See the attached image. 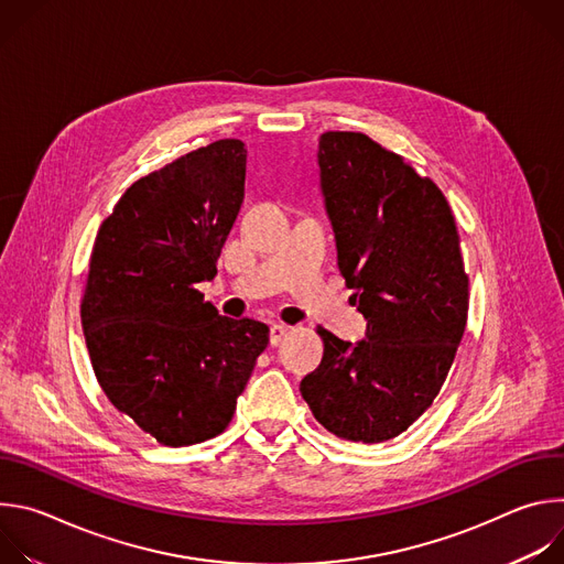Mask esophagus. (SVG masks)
<instances>
[{
    "label": "esophagus",
    "mask_w": 564,
    "mask_h": 564,
    "mask_svg": "<svg viewBox=\"0 0 564 564\" xmlns=\"http://www.w3.org/2000/svg\"><path fill=\"white\" fill-rule=\"evenodd\" d=\"M290 333V328L288 326H283V324H274L272 328H270V344L272 346H279L283 339H285V335Z\"/></svg>",
    "instance_id": "1"
}]
</instances>
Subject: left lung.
Returning a JSON list of instances; mask_svg holds the SVG:
<instances>
[{"mask_svg":"<svg viewBox=\"0 0 564 564\" xmlns=\"http://www.w3.org/2000/svg\"><path fill=\"white\" fill-rule=\"evenodd\" d=\"M316 158L339 270L368 333L352 344L318 326L324 359L301 394L333 435L379 444L440 394L466 328L468 274L446 196L404 155L359 131H326Z\"/></svg>","mask_w":564,"mask_h":564,"instance_id":"1","label":"left lung"}]
</instances>
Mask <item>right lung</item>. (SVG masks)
I'll use <instances>...</instances> for the list:
<instances>
[{
  "mask_svg": "<svg viewBox=\"0 0 564 564\" xmlns=\"http://www.w3.org/2000/svg\"><path fill=\"white\" fill-rule=\"evenodd\" d=\"M248 149L223 138L135 181L102 220L79 305L96 379L163 446L220 435L270 328L205 301L246 194Z\"/></svg>",
  "mask_w": 564,
  "mask_h": 564,
  "instance_id": "add662e5",
  "label": "right lung"
}]
</instances>
